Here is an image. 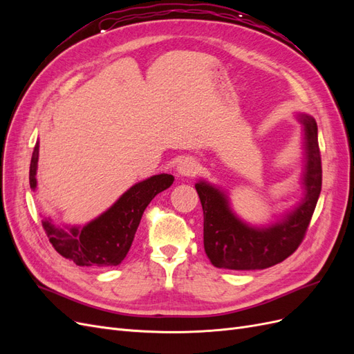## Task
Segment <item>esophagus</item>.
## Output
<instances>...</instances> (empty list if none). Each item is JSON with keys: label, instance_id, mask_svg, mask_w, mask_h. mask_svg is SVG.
I'll return each instance as SVG.
<instances>
[{"label": "esophagus", "instance_id": "34e87169", "mask_svg": "<svg viewBox=\"0 0 354 354\" xmlns=\"http://www.w3.org/2000/svg\"><path fill=\"white\" fill-rule=\"evenodd\" d=\"M196 171H198V160L192 156H185L183 159H180V162L177 164V173L181 177L195 176Z\"/></svg>", "mask_w": 354, "mask_h": 354}]
</instances>
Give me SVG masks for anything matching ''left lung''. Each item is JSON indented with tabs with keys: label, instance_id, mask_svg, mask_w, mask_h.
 Returning a JSON list of instances; mask_svg holds the SVG:
<instances>
[{
	"label": "left lung",
	"instance_id": "left-lung-1",
	"mask_svg": "<svg viewBox=\"0 0 354 354\" xmlns=\"http://www.w3.org/2000/svg\"><path fill=\"white\" fill-rule=\"evenodd\" d=\"M303 131V196L266 226H252L236 216L220 186L199 180L195 185L203 209V248L218 269L263 270L288 259L301 243L322 189V165L313 116L295 113Z\"/></svg>",
	"mask_w": 354,
	"mask_h": 354
}]
</instances>
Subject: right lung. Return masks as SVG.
<instances>
[{"mask_svg":"<svg viewBox=\"0 0 354 354\" xmlns=\"http://www.w3.org/2000/svg\"><path fill=\"white\" fill-rule=\"evenodd\" d=\"M39 142L34 147L29 168L30 189H37ZM171 174H156L138 181L120 196L111 208L84 226H56L51 218L42 220L55 250L77 266H118L131 248L138 224L151 201L173 185Z\"/></svg>","mask_w":354,"mask_h":354,"instance_id":"add662e5","label":"right lung"}]
</instances>
